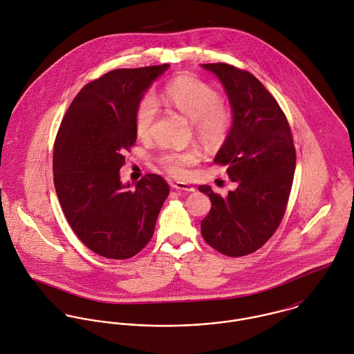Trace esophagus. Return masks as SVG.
Masks as SVG:
<instances>
[{"mask_svg":"<svg viewBox=\"0 0 354 354\" xmlns=\"http://www.w3.org/2000/svg\"><path fill=\"white\" fill-rule=\"evenodd\" d=\"M173 188L177 189V191H184V192H195V187L187 184V183H183V181H177L173 184Z\"/></svg>","mask_w":354,"mask_h":354,"instance_id":"1","label":"esophagus"}]
</instances>
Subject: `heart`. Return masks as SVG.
Segmentation results:
<instances>
[{
    "mask_svg": "<svg viewBox=\"0 0 354 354\" xmlns=\"http://www.w3.org/2000/svg\"><path fill=\"white\" fill-rule=\"evenodd\" d=\"M160 101L178 110L194 121L198 136L208 146H218L225 142L232 128V113L221 102L219 94L201 79L183 75L170 82ZM158 115V104L151 95H146L135 110V131L140 139L151 135L152 125ZM201 158L195 149L163 150L158 155L159 165L174 177H185L188 167Z\"/></svg>",
    "mask_w": 354,
    "mask_h": 354,
    "instance_id": "b5f03b06",
    "label": "heart"
}]
</instances>
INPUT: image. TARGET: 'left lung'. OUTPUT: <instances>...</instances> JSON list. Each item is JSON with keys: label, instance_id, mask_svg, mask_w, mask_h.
Segmentation results:
<instances>
[{"label": "left lung", "instance_id": "1", "mask_svg": "<svg viewBox=\"0 0 354 354\" xmlns=\"http://www.w3.org/2000/svg\"><path fill=\"white\" fill-rule=\"evenodd\" d=\"M202 66L221 80L230 102L233 124L214 162L227 166L236 183L225 198L199 187L211 201L202 236L218 252L245 256L270 240L285 215L296 150L286 115L252 73L223 62Z\"/></svg>", "mask_w": 354, "mask_h": 354}]
</instances>
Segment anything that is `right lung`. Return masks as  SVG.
Here are the masks:
<instances>
[{
  "label": "right lung",
  "instance_id": "1",
  "mask_svg": "<svg viewBox=\"0 0 354 354\" xmlns=\"http://www.w3.org/2000/svg\"><path fill=\"white\" fill-rule=\"evenodd\" d=\"M169 66L115 69L86 84L55 138L54 187L65 218L87 248L107 259H129L149 244L170 191L158 174L135 188L120 180L138 136L135 110Z\"/></svg>",
  "mask_w": 354,
  "mask_h": 354
}]
</instances>
